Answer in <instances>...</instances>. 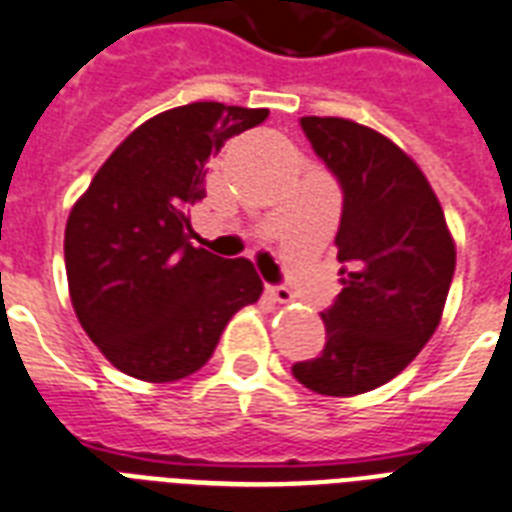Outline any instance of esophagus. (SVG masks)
<instances>
[{"label":"esophagus","instance_id":"34e87169","mask_svg":"<svg viewBox=\"0 0 512 512\" xmlns=\"http://www.w3.org/2000/svg\"><path fill=\"white\" fill-rule=\"evenodd\" d=\"M267 293H269V299L277 301V304H291L293 301V291H288L285 285H269Z\"/></svg>","mask_w":512,"mask_h":512}]
</instances>
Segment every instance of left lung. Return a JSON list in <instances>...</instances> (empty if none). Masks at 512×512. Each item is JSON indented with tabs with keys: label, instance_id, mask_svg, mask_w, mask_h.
Masks as SVG:
<instances>
[{
	"label": "left lung",
	"instance_id": "obj_1",
	"mask_svg": "<svg viewBox=\"0 0 512 512\" xmlns=\"http://www.w3.org/2000/svg\"><path fill=\"white\" fill-rule=\"evenodd\" d=\"M301 130L342 186L344 288L323 312V352L291 371L307 390L350 398L395 379L430 342L457 248L433 186L398 144L342 117H301Z\"/></svg>",
	"mask_w": 512,
	"mask_h": 512
}]
</instances>
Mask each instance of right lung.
I'll return each mask as SVG.
<instances>
[{
    "label": "right lung",
    "instance_id": "obj_1",
    "mask_svg": "<svg viewBox=\"0 0 512 512\" xmlns=\"http://www.w3.org/2000/svg\"><path fill=\"white\" fill-rule=\"evenodd\" d=\"M269 109L197 101L138 125L66 221L69 296L85 334L122 374L178 382L200 371L264 285L248 259L189 243L208 160Z\"/></svg>",
    "mask_w": 512,
    "mask_h": 512
}]
</instances>
